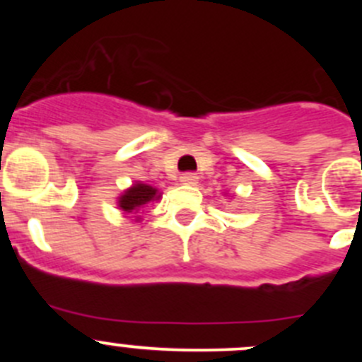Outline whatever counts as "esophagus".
I'll use <instances>...</instances> for the list:
<instances>
[{
  "label": "esophagus",
  "instance_id": "esophagus-1",
  "mask_svg": "<svg viewBox=\"0 0 362 362\" xmlns=\"http://www.w3.org/2000/svg\"><path fill=\"white\" fill-rule=\"evenodd\" d=\"M197 175L192 174V172H188V174H183L181 177H179V181H181V185H188V187H194V185H197Z\"/></svg>",
  "mask_w": 362,
  "mask_h": 362
}]
</instances>
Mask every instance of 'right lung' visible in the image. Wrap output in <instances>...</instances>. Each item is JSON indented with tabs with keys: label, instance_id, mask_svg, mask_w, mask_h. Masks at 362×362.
<instances>
[{
	"label": "right lung",
	"instance_id": "add662e5",
	"mask_svg": "<svg viewBox=\"0 0 362 362\" xmlns=\"http://www.w3.org/2000/svg\"><path fill=\"white\" fill-rule=\"evenodd\" d=\"M161 199V192L158 188L150 187V185L136 181L132 187L121 192L117 197V209L124 214V217H134L132 221H141V210L152 201Z\"/></svg>",
	"mask_w": 362,
	"mask_h": 362
}]
</instances>
